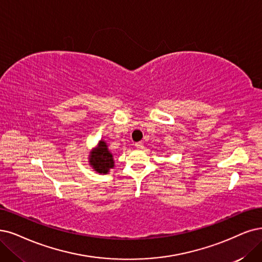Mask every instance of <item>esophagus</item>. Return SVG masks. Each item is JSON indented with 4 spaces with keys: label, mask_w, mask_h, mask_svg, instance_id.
I'll return each mask as SVG.
<instances>
[{
    "label": "esophagus",
    "mask_w": 262,
    "mask_h": 262,
    "mask_svg": "<svg viewBox=\"0 0 262 262\" xmlns=\"http://www.w3.org/2000/svg\"><path fill=\"white\" fill-rule=\"evenodd\" d=\"M135 146H136V148H137V149H139V150H140V149H142V148H143V143H142V142H137L136 144H135Z\"/></svg>",
    "instance_id": "esophagus-1"
}]
</instances>
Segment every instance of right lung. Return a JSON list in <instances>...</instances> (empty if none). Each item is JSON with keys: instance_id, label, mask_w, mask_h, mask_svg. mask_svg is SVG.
<instances>
[{"instance_id": "1", "label": "right lung", "mask_w": 262, "mask_h": 262, "mask_svg": "<svg viewBox=\"0 0 262 262\" xmlns=\"http://www.w3.org/2000/svg\"><path fill=\"white\" fill-rule=\"evenodd\" d=\"M90 157L91 165L99 173H106L109 171V169L113 168L114 166L112 154L108 150L106 143L102 140L99 142L98 147L93 150Z\"/></svg>"}]
</instances>
